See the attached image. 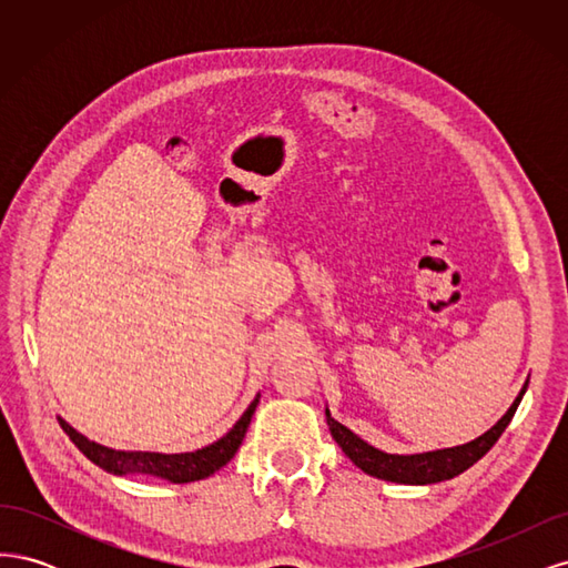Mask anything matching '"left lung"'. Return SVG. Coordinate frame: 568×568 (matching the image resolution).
<instances>
[{
  "label": "left lung",
  "instance_id": "8db88e82",
  "mask_svg": "<svg viewBox=\"0 0 568 568\" xmlns=\"http://www.w3.org/2000/svg\"><path fill=\"white\" fill-rule=\"evenodd\" d=\"M526 386L528 384H524L519 398L511 403L507 415L497 422L490 432H486L484 436H478L467 445H459V448H448V450L422 453V455H388L372 448V445H367L363 438H357L351 428L338 424L329 415V409H326V424H329V432L338 443V448L346 453V457L355 464V467H359L365 474L393 480V484H417V486L438 484V480H448L462 471H467L471 464H476L493 448L497 438L503 436L507 424L511 422L514 412H517L526 393Z\"/></svg>",
  "mask_w": 568,
  "mask_h": 568
}]
</instances>
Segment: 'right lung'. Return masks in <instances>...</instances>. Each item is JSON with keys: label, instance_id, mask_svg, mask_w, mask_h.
I'll return each instance as SVG.
<instances>
[{"label": "right lung", "instance_id": "right-lung-1", "mask_svg": "<svg viewBox=\"0 0 568 568\" xmlns=\"http://www.w3.org/2000/svg\"><path fill=\"white\" fill-rule=\"evenodd\" d=\"M257 398L248 405V409L239 419L232 432L227 436H222L220 440H215L209 448H201L194 453H182V455H161V453H123V450H111L104 448L90 438H84L82 434H78L71 424H65L59 417V424L65 432V436L75 443V448L88 457L90 462H94L97 467L106 469L109 474H153L173 480V484H189V480H199L215 474L217 469L225 467V464L236 455L239 445H242L251 417L255 412Z\"/></svg>", "mask_w": 568, "mask_h": 568}]
</instances>
